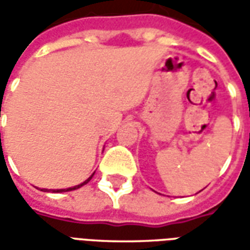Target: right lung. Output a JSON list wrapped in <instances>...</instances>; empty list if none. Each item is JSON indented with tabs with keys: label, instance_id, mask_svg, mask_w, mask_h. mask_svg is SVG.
Masks as SVG:
<instances>
[{
	"label": "right lung",
	"instance_id": "add662e5",
	"mask_svg": "<svg viewBox=\"0 0 250 250\" xmlns=\"http://www.w3.org/2000/svg\"><path fill=\"white\" fill-rule=\"evenodd\" d=\"M1 149H2V144H1ZM93 175H94V173H93ZM93 175H91V176H90V178H88L87 180H84V182H83V183H81V185L74 186V187H70V188H62V190H52V192H65V191L77 190V188H79V187H82V186L87 185L88 182H90V180H91V178H93ZM44 190H45V188H44ZM42 191H43V190H42ZM45 191H47V190H45Z\"/></svg>",
	"mask_w": 250,
	"mask_h": 250
}]
</instances>
